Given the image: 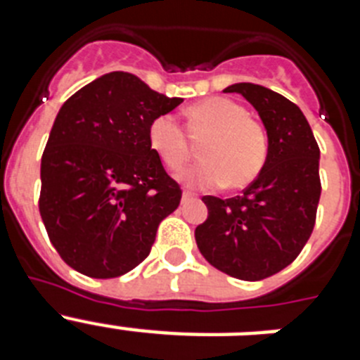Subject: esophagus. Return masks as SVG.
Wrapping results in <instances>:
<instances>
[{
    "instance_id": "esophagus-1",
    "label": "esophagus",
    "mask_w": 360,
    "mask_h": 360,
    "mask_svg": "<svg viewBox=\"0 0 360 360\" xmlns=\"http://www.w3.org/2000/svg\"><path fill=\"white\" fill-rule=\"evenodd\" d=\"M189 200H195V193H191V191H184L182 202H189Z\"/></svg>"
}]
</instances>
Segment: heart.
Here are the masks:
<instances>
[{"label": "heart", "instance_id": "heart-1", "mask_svg": "<svg viewBox=\"0 0 360 360\" xmlns=\"http://www.w3.org/2000/svg\"><path fill=\"white\" fill-rule=\"evenodd\" d=\"M187 115L207 136L200 146L203 160L178 174L184 186L207 189L227 184L231 189H243L259 176L269 157V139L243 106L231 98L209 97L193 104ZM148 144L169 169H178L189 155L182 126L171 113L151 120Z\"/></svg>", "mask_w": 360, "mask_h": 360}]
</instances>
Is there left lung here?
I'll list each match as a JSON object with an SVG mask.
<instances>
[{"label": "left lung", "instance_id": "8db88e82", "mask_svg": "<svg viewBox=\"0 0 360 360\" xmlns=\"http://www.w3.org/2000/svg\"><path fill=\"white\" fill-rule=\"evenodd\" d=\"M224 91L243 95L256 108L269 136V157L241 196H203L209 216L195 238L214 269L259 281L290 265L314 231L321 153L307 117L287 97L252 82Z\"/></svg>", "mask_w": 360, "mask_h": 360}]
</instances>
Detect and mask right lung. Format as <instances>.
I'll use <instances>...</instances> for the list:
<instances>
[{
    "instance_id": "add662e5",
    "label": "right lung",
    "mask_w": 360,
    "mask_h": 360,
    "mask_svg": "<svg viewBox=\"0 0 360 360\" xmlns=\"http://www.w3.org/2000/svg\"><path fill=\"white\" fill-rule=\"evenodd\" d=\"M184 98L128 72L95 79L61 106L41 158L39 212L66 265L95 279L141 265L182 189L148 144V128Z\"/></svg>"
}]
</instances>
